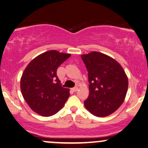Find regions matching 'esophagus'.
Here are the masks:
<instances>
[{"mask_svg": "<svg viewBox=\"0 0 148 148\" xmlns=\"http://www.w3.org/2000/svg\"><path fill=\"white\" fill-rule=\"evenodd\" d=\"M77 90H78V87H75L72 88V91H74V92H75V91H76Z\"/></svg>", "mask_w": 148, "mask_h": 148, "instance_id": "34e87169", "label": "esophagus"}]
</instances>
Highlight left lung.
<instances>
[{"label": "left lung", "mask_w": 148, "mask_h": 148, "mask_svg": "<svg viewBox=\"0 0 148 148\" xmlns=\"http://www.w3.org/2000/svg\"><path fill=\"white\" fill-rule=\"evenodd\" d=\"M81 58L89 83L86 108L97 117L111 115L124 101L128 87L126 73L117 61L101 52L93 51Z\"/></svg>", "instance_id": "1"}]
</instances>
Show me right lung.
<instances>
[{
    "instance_id": "obj_1",
    "label": "right lung",
    "mask_w": 148,
    "mask_h": 148,
    "mask_svg": "<svg viewBox=\"0 0 148 148\" xmlns=\"http://www.w3.org/2000/svg\"><path fill=\"white\" fill-rule=\"evenodd\" d=\"M70 54L49 50L33 59L20 79L22 96L30 108L42 116H51L61 109L70 96L57 75V68Z\"/></svg>"
}]
</instances>
